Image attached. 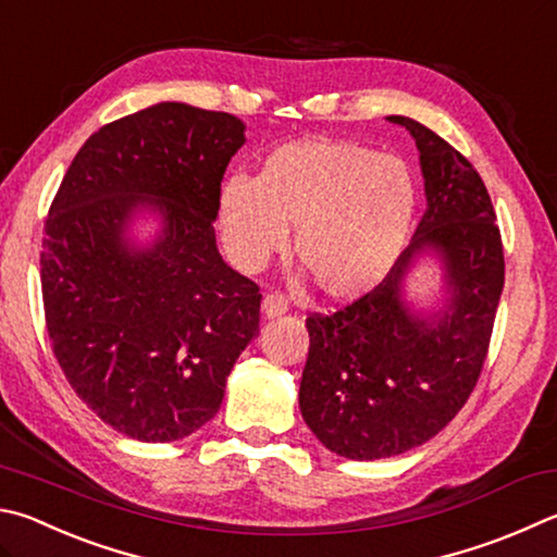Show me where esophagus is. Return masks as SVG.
Listing matches in <instances>:
<instances>
[{"label": "esophagus", "mask_w": 557, "mask_h": 557, "mask_svg": "<svg viewBox=\"0 0 557 557\" xmlns=\"http://www.w3.org/2000/svg\"><path fill=\"white\" fill-rule=\"evenodd\" d=\"M285 311H287L285 295H280V292H270V295L262 297V313H265L268 319L282 317Z\"/></svg>", "instance_id": "esophagus-1"}]
</instances>
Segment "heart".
<instances>
[{
    "label": "heart",
    "instance_id": "1",
    "mask_svg": "<svg viewBox=\"0 0 557 557\" xmlns=\"http://www.w3.org/2000/svg\"><path fill=\"white\" fill-rule=\"evenodd\" d=\"M417 187L404 160L352 140L309 138L262 160L256 180L221 187L228 256L256 270L292 236V256L323 297L346 301L382 282L407 244Z\"/></svg>",
    "mask_w": 557,
    "mask_h": 557
}]
</instances>
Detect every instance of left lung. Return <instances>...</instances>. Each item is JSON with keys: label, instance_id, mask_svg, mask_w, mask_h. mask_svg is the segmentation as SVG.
<instances>
[{"label": "left lung", "instance_id": "obj_1", "mask_svg": "<svg viewBox=\"0 0 557 557\" xmlns=\"http://www.w3.org/2000/svg\"><path fill=\"white\" fill-rule=\"evenodd\" d=\"M407 126L421 153L426 211L377 287L333 313H311L299 384L307 426L331 453L377 460L407 453L448 426L480 380L504 287V248L490 191L448 140ZM436 249L449 305L431 318L400 299L412 258Z\"/></svg>", "mask_w": 557, "mask_h": 557}]
</instances>
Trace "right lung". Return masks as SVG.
<instances>
[{"label":"right lung","instance_id":"right-lung-1","mask_svg":"<svg viewBox=\"0 0 557 557\" xmlns=\"http://www.w3.org/2000/svg\"><path fill=\"white\" fill-rule=\"evenodd\" d=\"M246 144L226 111L163 102L95 131L48 209L46 329L70 387L111 429L180 441L221 407L260 321V287L219 256L221 180ZM161 211L153 249L127 246L135 209Z\"/></svg>","mask_w":557,"mask_h":557}]
</instances>
